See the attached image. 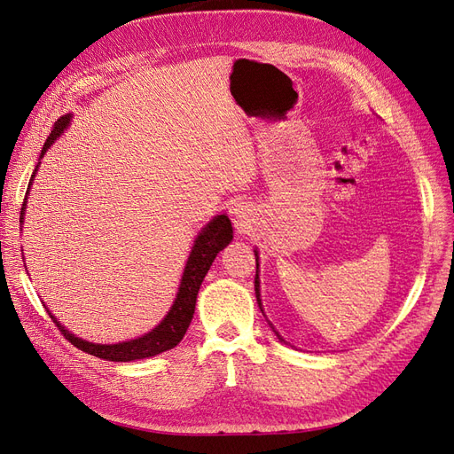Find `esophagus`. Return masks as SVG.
Segmentation results:
<instances>
[{
  "instance_id": "obj_1",
  "label": "esophagus",
  "mask_w": 454,
  "mask_h": 454,
  "mask_svg": "<svg viewBox=\"0 0 454 454\" xmlns=\"http://www.w3.org/2000/svg\"><path fill=\"white\" fill-rule=\"evenodd\" d=\"M246 214H248V212H246V208H237V210H235V222H237V225H239V227H242V225H244Z\"/></svg>"
}]
</instances>
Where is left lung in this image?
<instances>
[{
  "label": "left lung",
  "mask_w": 454,
  "mask_h": 454,
  "mask_svg": "<svg viewBox=\"0 0 454 454\" xmlns=\"http://www.w3.org/2000/svg\"><path fill=\"white\" fill-rule=\"evenodd\" d=\"M255 265H257V267H255V284H254V286H255V297H257V305H259L261 312H263V307H261V299H259V274H257V272H259V263H257V252H255ZM269 325L272 327V324H270V322H269ZM272 332H274V333H277V337H278L280 340H284V339H282V337L278 335V332H277V329H274V327H272Z\"/></svg>",
  "instance_id": "obj_1"
}]
</instances>
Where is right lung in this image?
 <instances>
[{
	"mask_svg": "<svg viewBox=\"0 0 454 454\" xmlns=\"http://www.w3.org/2000/svg\"><path fill=\"white\" fill-rule=\"evenodd\" d=\"M70 117L72 115H64L57 122H54L49 138H47L43 149H41V157L45 155V151L54 144V140L59 138L62 130L70 125ZM35 172H37V168L32 174V180H34ZM32 180H30V185H32ZM30 185H28V191H30ZM28 191H26V199H28ZM26 199H24L22 208H20V223L24 219ZM231 240H232L231 219L225 214L214 217L212 222L202 229L199 239L195 240L193 250H191V254H189L180 290H177V295H176V301H174L170 312L164 316L162 322L155 329H151L149 333L134 339V340L119 342V345H94V342H89V340H83V339L72 335L64 325H60V322L57 318H54L51 310H47V312L51 316V320L60 329L64 339L70 340L72 345L77 347L79 350L96 356V358L109 360V362H132V360L151 358V356H157L164 350L174 348L177 342L184 339L191 320H193L197 295H199L200 284L206 277V272L210 270V265L215 259V255L222 252Z\"/></svg>",
	"mask_w": 454,
	"mask_h": 454,
	"instance_id": "add662e5",
	"label": "right lung"
}]
</instances>
